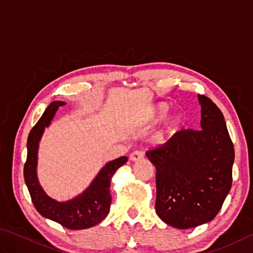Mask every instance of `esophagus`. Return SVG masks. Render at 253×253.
Returning a JSON list of instances; mask_svg holds the SVG:
<instances>
[{"instance_id":"1","label":"esophagus","mask_w":253,"mask_h":253,"mask_svg":"<svg viewBox=\"0 0 253 253\" xmlns=\"http://www.w3.org/2000/svg\"><path fill=\"white\" fill-rule=\"evenodd\" d=\"M143 158V154L141 151H138V150H136V151H133L130 155H129V159L130 161H132V162H136V161H139L141 160Z\"/></svg>"}]
</instances>
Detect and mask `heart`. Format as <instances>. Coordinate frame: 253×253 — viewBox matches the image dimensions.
I'll list each match as a JSON object with an SVG mask.
<instances>
[{"label": "heart", "instance_id": "heart-1", "mask_svg": "<svg viewBox=\"0 0 253 253\" xmlns=\"http://www.w3.org/2000/svg\"><path fill=\"white\" fill-rule=\"evenodd\" d=\"M168 111H169V105L165 103H161L158 106H155V107H153V109L149 111L148 114L141 120V124L143 126L155 125V124L159 123L161 120H163L164 116L166 115V113H168ZM176 124H177V120L176 118H173V121L170 122L169 127L168 128V129L160 130L159 132L155 133V136H154L155 141L159 143H163L169 133L174 129Z\"/></svg>", "mask_w": 253, "mask_h": 253}]
</instances>
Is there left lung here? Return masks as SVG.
I'll use <instances>...</instances> for the list:
<instances>
[{
  "mask_svg": "<svg viewBox=\"0 0 253 253\" xmlns=\"http://www.w3.org/2000/svg\"><path fill=\"white\" fill-rule=\"evenodd\" d=\"M201 130L182 129L147 151L155 169V211L164 223L187 229L216 216L232 187L235 150L221 110L206 95Z\"/></svg>",
  "mask_w": 253,
  "mask_h": 253,
  "instance_id": "1",
  "label": "left lung"
}]
</instances>
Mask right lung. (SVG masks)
<instances>
[{"mask_svg": "<svg viewBox=\"0 0 253 253\" xmlns=\"http://www.w3.org/2000/svg\"><path fill=\"white\" fill-rule=\"evenodd\" d=\"M64 104L65 102L62 101L52 102L29 132L24 177L32 203L42 216L61 224L68 229H85L98 225L109 214L112 202L111 179L115 171L125 164L128 159L121 157L105 164L87 189L72 200L58 202L47 196L37 177L38 148L44 128L50 125L55 112Z\"/></svg>", "mask_w": 253, "mask_h": 253, "instance_id": "right-lung-1", "label": "right lung"}]
</instances>
